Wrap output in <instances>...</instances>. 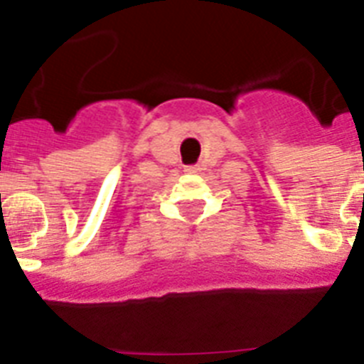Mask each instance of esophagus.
<instances>
[{
  "instance_id": "esophagus-1",
  "label": "esophagus",
  "mask_w": 364,
  "mask_h": 364,
  "mask_svg": "<svg viewBox=\"0 0 364 364\" xmlns=\"http://www.w3.org/2000/svg\"><path fill=\"white\" fill-rule=\"evenodd\" d=\"M185 172H187V173H198V172H200V168H198V166H185Z\"/></svg>"
}]
</instances>
